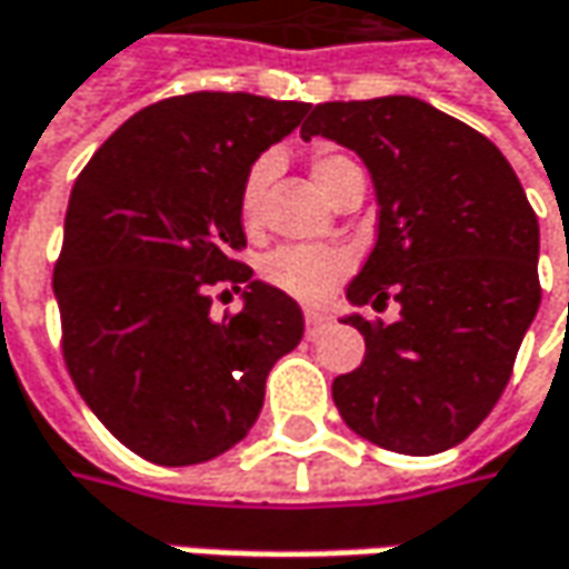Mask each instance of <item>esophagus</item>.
I'll return each mask as SVG.
<instances>
[{
    "instance_id": "34e87169",
    "label": "esophagus",
    "mask_w": 569,
    "mask_h": 569,
    "mask_svg": "<svg viewBox=\"0 0 569 569\" xmlns=\"http://www.w3.org/2000/svg\"><path fill=\"white\" fill-rule=\"evenodd\" d=\"M325 325H328V318H325L321 311H306V333H309V337H318Z\"/></svg>"
}]
</instances>
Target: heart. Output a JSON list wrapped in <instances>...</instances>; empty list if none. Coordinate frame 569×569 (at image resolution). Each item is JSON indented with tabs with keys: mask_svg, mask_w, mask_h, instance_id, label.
I'll return each mask as SVG.
<instances>
[{
	"mask_svg": "<svg viewBox=\"0 0 569 569\" xmlns=\"http://www.w3.org/2000/svg\"><path fill=\"white\" fill-rule=\"evenodd\" d=\"M357 161H350L340 152L331 149H318L311 156V178L328 197L333 193L337 181L343 178L347 168H353ZM277 161L270 156H260L251 161V168L244 171L241 187H238V216L241 226L248 232H258L260 216H263V193L273 181ZM353 270V254L343 248H321V244H283L277 251H270L260 263V280L273 289H280L286 296L299 299V302H321L333 286L340 283L347 273Z\"/></svg>",
	"mask_w": 569,
	"mask_h": 569,
	"instance_id": "b5f03b06",
	"label": "heart"
}]
</instances>
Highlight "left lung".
Instances as JSON below:
<instances>
[{"mask_svg": "<svg viewBox=\"0 0 569 569\" xmlns=\"http://www.w3.org/2000/svg\"><path fill=\"white\" fill-rule=\"evenodd\" d=\"M311 137L353 149L379 197V241L347 299L401 306L395 325L347 318L366 357L333 379V405L388 452H446L500 401L541 302L535 210L490 139L420 98L315 104Z\"/></svg>", "mask_w": 569, "mask_h": 569, "instance_id": "obj_1", "label": "left lung"}]
</instances>
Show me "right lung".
Wrapping results in <instances>:
<instances>
[{
  "label": "right lung",
  "instance_id": "1",
  "mask_svg": "<svg viewBox=\"0 0 569 569\" xmlns=\"http://www.w3.org/2000/svg\"><path fill=\"white\" fill-rule=\"evenodd\" d=\"M306 113L248 91L174 94L133 113L72 184L53 267L62 359L146 461L200 465L241 442L267 372L302 340V309L238 260V187ZM219 284H248L246 309L212 316Z\"/></svg>",
  "mask_w": 569,
  "mask_h": 569
}]
</instances>
